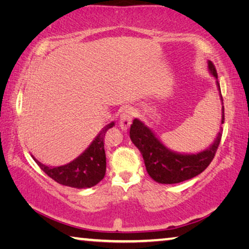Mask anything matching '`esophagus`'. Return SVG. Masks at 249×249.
<instances>
[{"label":"esophagus","mask_w":249,"mask_h":249,"mask_svg":"<svg viewBox=\"0 0 249 249\" xmlns=\"http://www.w3.org/2000/svg\"><path fill=\"white\" fill-rule=\"evenodd\" d=\"M132 116H133V112H132L131 108H127V109H124V111H122L121 116H120L119 125H120V128L124 130V131H125V130H128L129 125L131 124Z\"/></svg>","instance_id":"1"}]
</instances>
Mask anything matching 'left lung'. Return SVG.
<instances>
[{
  "instance_id": "left-lung-1",
  "label": "left lung",
  "mask_w": 249,
  "mask_h": 249,
  "mask_svg": "<svg viewBox=\"0 0 249 249\" xmlns=\"http://www.w3.org/2000/svg\"><path fill=\"white\" fill-rule=\"evenodd\" d=\"M207 63L209 73L216 80L221 105H224L216 69L210 61ZM220 122L221 124H224V106H221ZM221 132L223 128L220 125L215 140L207 148L196 154H187V152L185 154V152L171 150L164 146L154 130L148 127L143 121L136 118L130 127V139L142 155L149 176L157 182L171 185L196 177L209 166L219 146Z\"/></svg>"
}]
</instances>
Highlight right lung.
Segmentation results:
<instances>
[{
    "label": "right lung",
    "instance_id": "add662e5",
    "mask_svg": "<svg viewBox=\"0 0 249 249\" xmlns=\"http://www.w3.org/2000/svg\"><path fill=\"white\" fill-rule=\"evenodd\" d=\"M113 125V121L105 125L81 155L63 166H45L33 156L32 158L50 178L61 185L76 189L91 188L100 182L106 175L107 162L103 138L108 129Z\"/></svg>",
    "mask_w": 249,
    "mask_h": 249
}]
</instances>
